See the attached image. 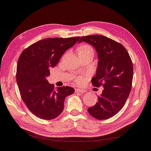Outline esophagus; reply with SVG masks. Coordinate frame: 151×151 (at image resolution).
I'll return each mask as SVG.
<instances>
[{
	"label": "esophagus",
	"mask_w": 151,
	"mask_h": 151,
	"mask_svg": "<svg viewBox=\"0 0 151 151\" xmlns=\"http://www.w3.org/2000/svg\"><path fill=\"white\" fill-rule=\"evenodd\" d=\"M75 91H76V93H84L85 92V90H82V89H76L75 90Z\"/></svg>",
	"instance_id": "esophagus-1"
}]
</instances>
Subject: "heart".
<instances>
[{"instance_id": "heart-1", "label": "heart", "mask_w": 151, "mask_h": 151, "mask_svg": "<svg viewBox=\"0 0 151 151\" xmlns=\"http://www.w3.org/2000/svg\"><path fill=\"white\" fill-rule=\"evenodd\" d=\"M93 52V50L92 48V47L91 46L88 45V44H83L82 45L78 50V55L80 54H82L86 52ZM84 76H79L76 79V82L77 84H81L82 82L84 81Z\"/></svg>"}]
</instances>
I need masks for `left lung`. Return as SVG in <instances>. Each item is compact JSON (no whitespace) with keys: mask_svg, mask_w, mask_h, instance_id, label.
Here are the masks:
<instances>
[{"mask_svg":"<svg viewBox=\"0 0 151 151\" xmlns=\"http://www.w3.org/2000/svg\"><path fill=\"white\" fill-rule=\"evenodd\" d=\"M91 44L96 50L98 65L91 79L94 86H103L104 90L98 101L88 109L91 116L98 120L110 119L122 109L132 89L133 63L122 44L101 35L82 37L78 43Z\"/></svg>","mask_w":151,"mask_h":151,"instance_id":"1","label":"left lung"}]
</instances>
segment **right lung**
<instances>
[{
  "label": "right lung",
  "mask_w": 151,
  "mask_h": 151,
  "mask_svg": "<svg viewBox=\"0 0 151 151\" xmlns=\"http://www.w3.org/2000/svg\"><path fill=\"white\" fill-rule=\"evenodd\" d=\"M80 37L47 38L31 44L21 54L17 64L16 81L23 102L32 114L52 120L63 111L64 101L75 89L54 88L48 83L50 69L57 65L67 50Z\"/></svg>",
  "instance_id": "obj_1"
}]
</instances>
